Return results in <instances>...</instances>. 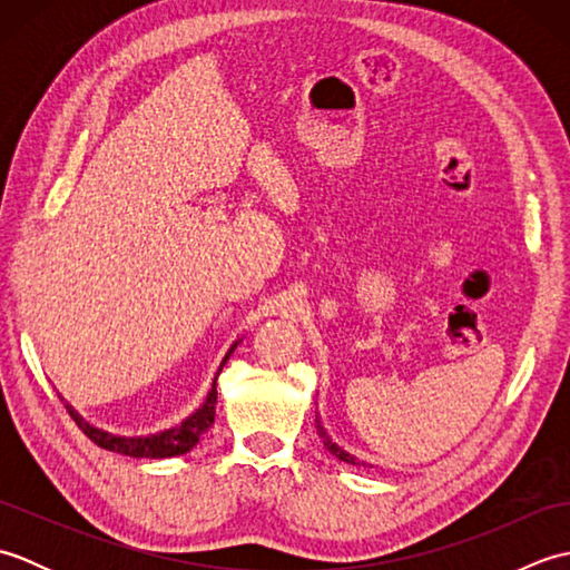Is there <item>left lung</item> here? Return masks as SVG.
<instances>
[{
	"label": "left lung",
	"mask_w": 570,
	"mask_h": 570,
	"mask_svg": "<svg viewBox=\"0 0 570 570\" xmlns=\"http://www.w3.org/2000/svg\"><path fill=\"white\" fill-rule=\"evenodd\" d=\"M318 431H321V439H323V445H325V448H328V453H331V455H335V458H341V460H345V463H350V465H355V463H357V460H355L353 455H350V453H345V451H343V448H337V445H335V443H333V441L328 439V435H325V431L321 429V421H318Z\"/></svg>",
	"instance_id": "8db88e82"
}]
</instances>
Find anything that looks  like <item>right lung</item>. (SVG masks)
I'll return each instance as SVG.
<instances>
[{
	"label": "right lung",
	"mask_w": 570,
	"mask_h": 570,
	"mask_svg": "<svg viewBox=\"0 0 570 570\" xmlns=\"http://www.w3.org/2000/svg\"><path fill=\"white\" fill-rule=\"evenodd\" d=\"M233 350H235V345L229 347V353L225 355L223 365L227 362V357L233 355ZM223 365H220V370H223ZM217 374H220V372H217ZM215 382H217V377H215ZM215 382H213V390H210L208 399H205L203 406L196 411V414L186 419L184 423H180V426H176L171 431H164L159 435H149V439H117V435H107L102 431L90 429L88 423H82L78 419V414H72V411H70V416L76 419V423L82 429V433L88 435L92 443H98L100 448H105V451H115V453H122V455H129V458H174V455H184L200 441V435L213 426L215 402H217Z\"/></svg>",
	"instance_id": "obj_1"
}]
</instances>
